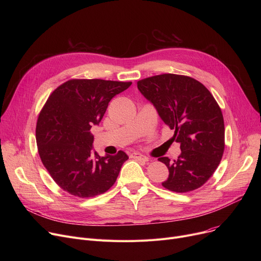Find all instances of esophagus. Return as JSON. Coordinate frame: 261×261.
Returning <instances> with one entry per match:
<instances>
[{"instance_id": "34e87169", "label": "esophagus", "mask_w": 261, "mask_h": 261, "mask_svg": "<svg viewBox=\"0 0 261 261\" xmlns=\"http://www.w3.org/2000/svg\"><path fill=\"white\" fill-rule=\"evenodd\" d=\"M132 156H133L134 159H136V160H140V161H143V162H149V161H150L149 158H147V156H145V155H143V154H141V153L134 152V153H132Z\"/></svg>"}]
</instances>
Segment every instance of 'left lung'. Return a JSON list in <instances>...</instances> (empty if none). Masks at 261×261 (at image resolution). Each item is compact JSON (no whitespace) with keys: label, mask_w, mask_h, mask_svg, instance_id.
Segmentation results:
<instances>
[{"label":"left lung","mask_w":261,"mask_h":261,"mask_svg":"<svg viewBox=\"0 0 261 261\" xmlns=\"http://www.w3.org/2000/svg\"><path fill=\"white\" fill-rule=\"evenodd\" d=\"M140 92L151 102L162 120L174 130L172 140L181 154L159 161L169 170L162 185L174 193H188L207 182L224 152V120L212 93L198 80L162 74L138 81Z\"/></svg>","instance_id":"left-lung-1"}]
</instances>
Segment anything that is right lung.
Here are the masks:
<instances>
[{"instance_id":"1","label":"right lung","mask_w":261,"mask_h":261,"mask_svg":"<svg viewBox=\"0 0 261 261\" xmlns=\"http://www.w3.org/2000/svg\"><path fill=\"white\" fill-rule=\"evenodd\" d=\"M132 82L71 79L55 90L38 117L36 140L44 167L56 184L79 198H92L115 183L123 151L100 156L93 152V126L99 125L108 105Z\"/></svg>"}]
</instances>
